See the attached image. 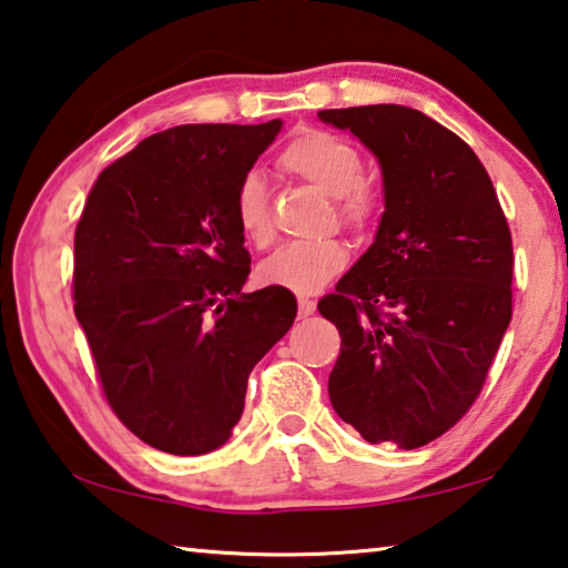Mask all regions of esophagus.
<instances>
[{"label": "esophagus", "instance_id": "obj_1", "mask_svg": "<svg viewBox=\"0 0 568 568\" xmlns=\"http://www.w3.org/2000/svg\"><path fill=\"white\" fill-rule=\"evenodd\" d=\"M313 311H315V301H311V297H301V301H297V315H301V318L313 315Z\"/></svg>", "mask_w": 568, "mask_h": 568}]
</instances>
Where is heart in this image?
<instances>
[{
  "label": "heart",
  "mask_w": 568,
  "mask_h": 568,
  "mask_svg": "<svg viewBox=\"0 0 568 568\" xmlns=\"http://www.w3.org/2000/svg\"><path fill=\"white\" fill-rule=\"evenodd\" d=\"M281 165L328 197H335V213L345 227L365 230L376 223L381 200L363 180V158L348 140L325 130L301 132L281 152ZM233 213L240 233L250 243L261 247L271 243V205L265 180L257 172H247L237 182ZM345 265L348 250L338 240L293 243L267 257L261 265V277L267 285L285 287L295 295H313L343 273Z\"/></svg>",
  "instance_id": "1"
}]
</instances>
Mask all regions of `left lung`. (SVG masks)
I'll use <instances>...</instances> for the list:
<instances>
[{"mask_svg":"<svg viewBox=\"0 0 568 568\" xmlns=\"http://www.w3.org/2000/svg\"><path fill=\"white\" fill-rule=\"evenodd\" d=\"M376 155L373 245L318 303L341 333L328 393L368 444L420 448L464 418L511 323L514 247L464 140L403 104L323 110Z\"/></svg>","mask_w":568,"mask_h":568,"instance_id":"left-lung-1","label":"left lung"}]
</instances>
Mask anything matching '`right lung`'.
<instances>
[{"label":"right lung","mask_w":568,"mask_h":568,"mask_svg":"<svg viewBox=\"0 0 568 568\" xmlns=\"http://www.w3.org/2000/svg\"><path fill=\"white\" fill-rule=\"evenodd\" d=\"M283 122L180 124L100 172L74 233V315L104 398L148 446L210 454L243 416L247 376L291 331L285 287L243 293L237 182Z\"/></svg>","instance_id":"add662e5"}]
</instances>
